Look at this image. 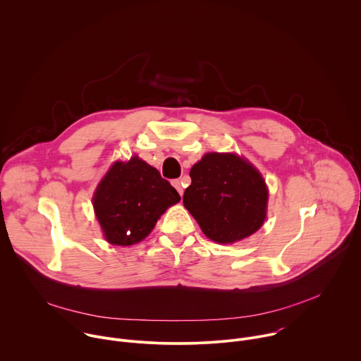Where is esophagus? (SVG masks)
<instances>
[{
    "label": "esophagus",
    "mask_w": 361,
    "mask_h": 361,
    "mask_svg": "<svg viewBox=\"0 0 361 361\" xmlns=\"http://www.w3.org/2000/svg\"><path fill=\"white\" fill-rule=\"evenodd\" d=\"M172 185L179 192V195L182 196L183 195V183H182V180L180 179H175V180H172Z\"/></svg>",
    "instance_id": "1"
}]
</instances>
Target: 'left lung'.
<instances>
[{"label": "left lung", "mask_w": 361, "mask_h": 361, "mask_svg": "<svg viewBox=\"0 0 361 361\" xmlns=\"http://www.w3.org/2000/svg\"><path fill=\"white\" fill-rule=\"evenodd\" d=\"M190 178L183 204L206 237L231 244L262 226L268 189L248 161L235 154L209 152L192 166Z\"/></svg>", "instance_id": "obj_1"}]
</instances>
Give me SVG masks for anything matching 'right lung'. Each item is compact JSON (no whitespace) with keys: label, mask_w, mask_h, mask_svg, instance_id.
<instances>
[{"label":"right lung","mask_w":361,"mask_h":361,"mask_svg":"<svg viewBox=\"0 0 361 361\" xmlns=\"http://www.w3.org/2000/svg\"><path fill=\"white\" fill-rule=\"evenodd\" d=\"M180 200L158 169L138 157L117 161L100 180L93 207L110 244L133 245L144 240L165 210Z\"/></svg>","instance_id":"right-lung-1"}]
</instances>
